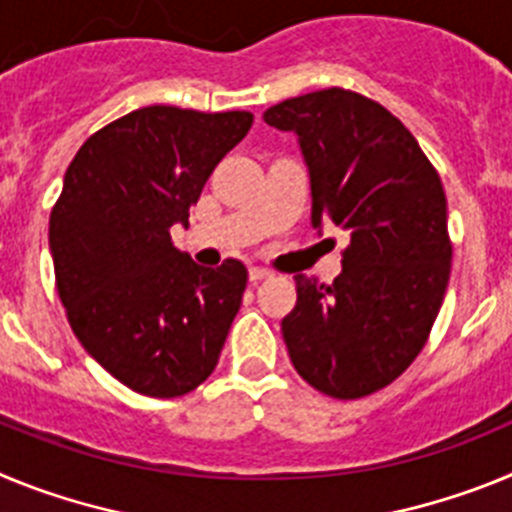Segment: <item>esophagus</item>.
Here are the masks:
<instances>
[{
  "mask_svg": "<svg viewBox=\"0 0 512 512\" xmlns=\"http://www.w3.org/2000/svg\"><path fill=\"white\" fill-rule=\"evenodd\" d=\"M269 277H271L269 269H261V266H251V269H248V279H251L253 284L261 282V279H269Z\"/></svg>",
  "mask_w": 512,
  "mask_h": 512,
  "instance_id": "34e87169",
  "label": "esophagus"
}]
</instances>
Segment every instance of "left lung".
I'll use <instances>...</instances> for the list:
<instances>
[{
    "mask_svg": "<svg viewBox=\"0 0 512 512\" xmlns=\"http://www.w3.org/2000/svg\"><path fill=\"white\" fill-rule=\"evenodd\" d=\"M264 120L300 135L312 225L348 233L333 284L295 277L289 359L323 395L359 400L413 364L441 310L454 251L441 176L387 107L351 89L284 99Z\"/></svg>",
    "mask_w": 512,
    "mask_h": 512,
    "instance_id": "8db88e82",
    "label": "left lung"
}]
</instances>
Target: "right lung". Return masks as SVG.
Returning <instances> with one entry per match:
<instances>
[{
  "mask_svg": "<svg viewBox=\"0 0 512 512\" xmlns=\"http://www.w3.org/2000/svg\"><path fill=\"white\" fill-rule=\"evenodd\" d=\"M251 112L151 104L84 140L51 210L56 289L74 336L117 382L182 397L220 359L248 271L197 266L171 243Z\"/></svg>",
  "mask_w": 512,
  "mask_h": 512,
  "instance_id": "obj_1",
  "label": "right lung"
}]
</instances>
